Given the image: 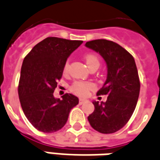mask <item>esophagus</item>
<instances>
[{
	"label": "esophagus",
	"instance_id": "esophagus-1",
	"mask_svg": "<svg viewBox=\"0 0 160 160\" xmlns=\"http://www.w3.org/2000/svg\"><path fill=\"white\" fill-rule=\"evenodd\" d=\"M87 101H88V99H81V98H80V99H79V102H80V105H82V104H84L85 102H87Z\"/></svg>",
	"mask_w": 160,
	"mask_h": 160
}]
</instances>
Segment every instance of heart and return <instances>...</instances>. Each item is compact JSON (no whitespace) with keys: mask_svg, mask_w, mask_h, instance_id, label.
Instances as JSON below:
<instances>
[{"mask_svg":"<svg viewBox=\"0 0 160 160\" xmlns=\"http://www.w3.org/2000/svg\"><path fill=\"white\" fill-rule=\"evenodd\" d=\"M86 62L88 64V68L91 69L93 67H98L99 66V57L94 53H88L85 57ZM69 68V62L67 61L64 66V72H68ZM94 89V84L89 82V81H74L70 87V90L73 93H75L79 96H87L88 92Z\"/></svg>","mask_w":160,"mask_h":160,"instance_id":"b5f03b06","label":"heart"}]
</instances>
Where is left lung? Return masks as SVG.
Returning a JSON list of instances; mask_svg holds the SVG:
<instances>
[{"label":"left lung","instance_id":"left-lung-1","mask_svg":"<svg viewBox=\"0 0 160 160\" xmlns=\"http://www.w3.org/2000/svg\"><path fill=\"white\" fill-rule=\"evenodd\" d=\"M86 47L99 53L107 66V77L97 94L107 95L106 102L93 101L94 111L88 117L94 130L113 133L130 119L138 102L140 82L132 55L112 41H88Z\"/></svg>","mask_w":160,"mask_h":160}]
</instances>
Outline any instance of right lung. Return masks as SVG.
Instances as JSON below:
<instances>
[{
	"label": "right lung",
	"mask_w": 160,
	"mask_h": 160,
	"mask_svg": "<svg viewBox=\"0 0 160 160\" xmlns=\"http://www.w3.org/2000/svg\"><path fill=\"white\" fill-rule=\"evenodd\" d=\"M82 42L48 37L24 58L18 93L24 114L37 130L49 133L61 129L71 109L79 103V99L71 93L56 99L53 91L68 58Z\"/></svg>",
	"instance_id": "1"
}]
</instances>
